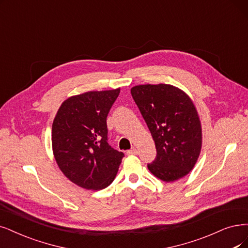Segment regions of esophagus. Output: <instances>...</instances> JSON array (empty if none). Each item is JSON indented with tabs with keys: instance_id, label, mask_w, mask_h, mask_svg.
<instances>
[{
	"instance_id": "34e87169",
	"label": "esophagus",
	"mask_w": 248,
	"mask_h": 248,
	"mask_svg": "<svg viewBox=\"0 0 248 248\" xmlns=\"http://www.w3.org/2000/svg\"><path fill=\"white\" fill-rule=\"evenodd\" d=\"M126 154L127 155H137V154H138V150H137L136 148H132V149L126 151Z\"/></svg>"
}]
</instances>
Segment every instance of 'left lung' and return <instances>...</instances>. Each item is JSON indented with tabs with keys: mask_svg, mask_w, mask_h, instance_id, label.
<instances>
[{
	"mask_svg": "<svg viewBox=\"0 0 248 248\" xmlns=\"http://www.w3.org/2000/svg\"><path fill=\"white\" fill-rule=\"evenodd\" d=\"M131 94L157 151L148 170L168 183L188 175L202 146L201 123L191 98L184 91L167 84L135 86Z\"/></svg>",
	"mask_w": 248,
	"mask_h": 248,
	"instance_id": "1",
	"label": "left lung"
}]
</instances>
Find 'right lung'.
<instances>
[{
	"instance_id": "right-lung-1",
	"label": "right lung",
	"mask_w": 248,
	"mask_h": 248,
	"mask_svg": "<svg viewBox=\"0 0 248 248\" xmlns=\"http://www.w3.org/2000/svg\"><path fill=\"white\" fill-rule=\"evenodd\" d=\"M119 92L118 88L71 96L53 121L55 160L64 176L84 189L109 186L124 156L107 143L106 117Z\"/></svg>"
}]
</instances>
